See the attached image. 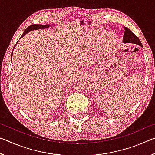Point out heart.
Listing matches in <instances>:
<instances>
[{
	"label": "heart",
	"mask_w": 155,
	"mask_h": 155,
	"mask_svg": "<svg viewBox=\"0 0 155 155\" xmlns=\"http://www.w3.org/2000/svg\"><path fill=\"white\" fill-rule=\"evenodd\" d=\"M103 33V32H101V31H99L98 33H93V32H91V33H88L87 35H85V38H84V43H85V46H90L91 45H93L94 43H95L96 41V35H101V34ZM109 38H110L113 40L114 39V35H111V34H109L108 35Z\"/></svg>",
	"instance_id": "b5f03b06"
}]
</instances>
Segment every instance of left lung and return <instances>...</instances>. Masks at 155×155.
I'll list each match as a JSON object with an SVG mask.
<instances>
[{
    "mask_svg": "<svg viewBox=\"0 0 155 155\" xmlns=\"http://www.w3.org/2000/svg\"><path fill=\"white\" fill-rule=\"evenodd\" d=\"M124 29L125 31L124 35H123V42L135 44L142 47V44H141L140 39H139L132 31L130 29H128V28L126 27H124Z\"/></svg>",
    "mask_w": 155,
    "mask_h": 155,
    "instance_id": "8db88e82",
    "label": "left lung"
}]
</instances>
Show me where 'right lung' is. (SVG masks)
<instances>
[{
  "label": "right lung",
  "instance_id": "1",
  "mask_svg": "<svg viewBox=\"0 0 155 155\" xmlns=\"http://www.w3.org/2000/svg\"><path fill=\"white\" fill-rule=\"evenodd\" d=\"M49 27H50V25H32L29 26V27H28V28H26L25 31H24V32H23L22 36L20 37V38H22V37H24V36L26 35V34H27V33H28V32H30V31H31L40 29V28H41V29H43V28H48ZM17 43H18V42H17ZM17 43H16V44H17ZM16 44H15V46H16ZM15 46L14 47V48H15ZM14 49H13V51H14ZM13 51H12V54H11V56H12V57H11V59H12V57Z\"/></svg>",
  "mask_w": 155,
  "mask_h": 155
}]
</instances>
